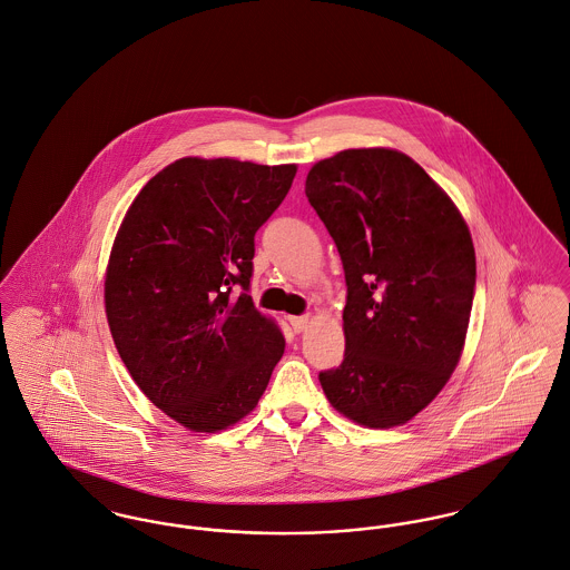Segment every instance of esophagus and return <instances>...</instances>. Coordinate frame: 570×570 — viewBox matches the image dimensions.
Masks as SVG:
<instances>
[{
  "label": "esophagus",
  "instance_id": "esophagus-1",
  "mask_svg": "<svg viewBox=\"0 0 570 570\" xmlns=\"http://www.w3.org/2000/svg\"><path fill=\"white\" fill-rule=\"evenodd\" d=\"M287 320H289V324H292V328H294L296 333H301V331L309 324V315H289Z\"/></svg>",
  "mask_w": 570,
  "mask_h": 570
}]
</instances>
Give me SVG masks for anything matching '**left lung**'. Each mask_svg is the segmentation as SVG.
Returning <instances> with one entry per match:
<instances>
[{
    "label": "left lung",
    "instance_id": "obj_1",
    "mask_svg": "<svg viewBox=\"0 0 570 570\" xmlns=\"http://www.w3.org/2000/svg\"><path fill=\"white\" fill-rule=\"evenodd\" d=\"M311 207L346 276V353L320 372L331 405L390 429L422 412L460 362L476 263L466 222L410 156L344 150L311 167Z\"/></svg>",
    "mask_w": 570,
    "mask_h": 570
}]
</instances>
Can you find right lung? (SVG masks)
<instances>
[{
	"instance_id": "obj_1",
	"label": "right lung",
	"mask_w": 570,
	"mask_h": 570,
	"mask_svg": "<svg viewBox=\"0 0 570 570\" xmlns=\"http://www.w3.org/2000/svg\"><path fill=\"white\" fill-rule=\"evenodd\" d=\"M296 165L180 158L158 171L115 237L104 303L121 362L160 412L222 431L255 410L283 357L250 298L255 235Z\"/></svg>"
}]
</instances>
